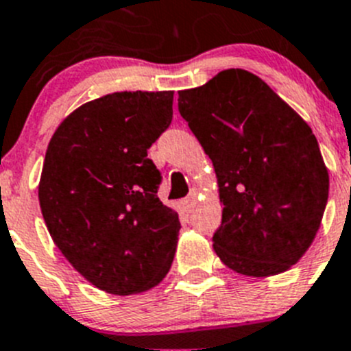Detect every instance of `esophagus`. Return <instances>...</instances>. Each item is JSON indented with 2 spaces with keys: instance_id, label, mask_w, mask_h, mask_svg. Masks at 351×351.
Returning a JSON list of instances; mask_svg holds the SVG:
<instances>
[{
  "instance_id": "1",
  "label": "esophagus",
  "mask_w": 351,
  "mask_h": 351,
  "mask_svg": "<svg viewBox=\"0 0 351 351\" xmlns=\"http://www.w3.org/2000/svg\"><path fill=\"white\" fill-rule=\"evenodd\" d=\"M197 196H199V191H197V189H193V191L189 193V196L182 199V208H184L185 212H191V210H193V206L196 205Z\"/></svg>"
}]
</instances>
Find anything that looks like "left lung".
Instances as JSON below:
<instances>
[{"label":"left lung","mask_w":351,"mask_h":351,"mask_svg":"<svg viewBox=\"0 0 351 351\" xmlns=\"http://www.w3.org/2000/svg\"><path fill=\"white\" fill-rule=\"evenodd\" d=\"M178 111L212 158L222 203L213 251L234 272H286L315 240L328 171L309 125L263 79L219 72L178 91Z\"/></svg>","instance_id":"left-lung-1"}]
</instances>
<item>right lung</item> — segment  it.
Returning a JSON list of instances; mask_svg holds the SVG:
<instances>
[{
    "mask_svg": "<svg viewBox=\"0 0 351 351\" xmlns=\"http://www.w3.org/2000/svg\"><path fill=\"white\" fill-rule=\"evenodd\" d=\"M173 120V91H117L83 104L49 141L38 201L51 239L102 291H148L171 268L178 213L158 199L148 148Z\"/></svg>",
    "mask_w": 351,
    "mask_h": 351,
    "instance_id": "1",
    "label": "right lung"
}]
</instances>
